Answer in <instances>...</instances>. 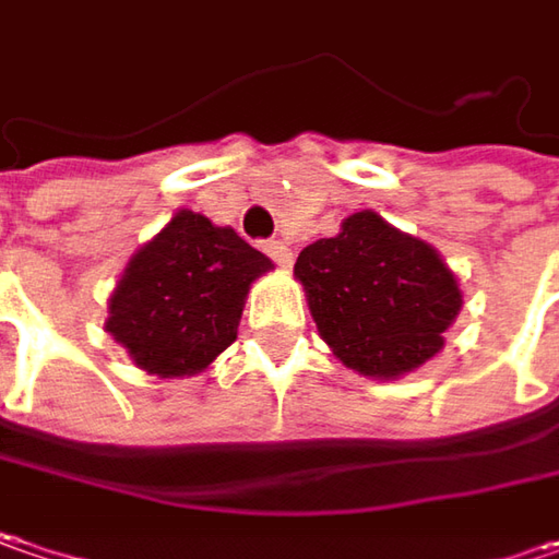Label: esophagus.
Listing matches in <instances>:
<instances>
[{"label":"esophagus","instance_id":"1","mask_svg":"<svg viewBox=\"0 0 559 559\" xmlns=\"http://www.w3.org/2000/svg\"><path fill=\"white\" fill-rule=\"evenodd\" d=\"M262 250L272 255V259H275L278 265H290V259H294L290 247H287L284 240H265V243H262Z\"/></svg>","mask_w":559,"mask_h":559}]
</instances>
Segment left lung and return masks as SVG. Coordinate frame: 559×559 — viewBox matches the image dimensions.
<instances>
[{
    "mask_svg": "<svg viewBox=\"0 0 559 559\" xmlns=\"http://www.w3.org/2000/svg\"><path fill=\"white\" fill-rule=\"evenodd\" d=\"M294 275L334 356L359 376L394 378L444 347L463 294L428 243L376 212L350 215L341 234L309 243Z\"/></svg>",
    "mask_w": 559,
    "mask_h": 559,
    "instance_id": "left-lung-1",
    "label": "left lung"
}]
</instances>
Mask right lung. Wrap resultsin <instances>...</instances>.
<instances>
[{"mask_svg":"<svg viewBox=\"0 0 559 559\" xmlns=\"http://www.w3.org/2000/svg\"><path fill=\"white\" fill-rule=\"evenodd\" d=\"M269 269L234 228L181 209L128 262L106 331L153 376H197L231 347L243 297Z\"/></svg>","mask_w":559,"mask_h":559,"instance_id":"1","label":"right lung"}]
</instances>
